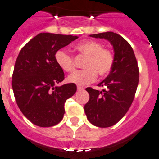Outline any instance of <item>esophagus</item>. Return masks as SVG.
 <instances>
[{"instance_id": "34e87169", "label": "esophagus", "mask_w": 159, "mask_h": 159, "mask_svg": "<svg viewBox=\"0 0 159 159\" xmlns=\"http://www.w3.org/2000/svg\"><path fill=\"white\" fill-rule=\"evenodd\" d=\"M83 86H77V90H78V91H82V90H83Z\"/></svg>"}]
</instances>
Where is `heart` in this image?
Listing matches in <instances>:
<instances>
[{"instance_id": "obj_1", "label": "heart", "mask_w": 159, "mask_h": 159, "mask_svg": "<svg viewBox=\"0 0 159 159\" xmlns=\"http://www.w3.org/2000/svg\"><path fill=\"white\" fill-rule=\"evenodd\" d=\"M74 49L82 56L84 69L76 71L68 77V82L77 85H86L95 81L97 74L105 77L112 70L114 64V55L112 50L103 47V44L98 41L87 40L77 43ZM55 63L66 73L73 72L75 64L73 55L64 49H59L55 54Z\"/></svg>"}]
</instances>
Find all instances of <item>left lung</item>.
Listing matches in <instances>:
<instances>
[{
	"label": "left lung",
	"instance_id": "1",
	"mask_svg": "<svg viewBox=\"0 0 159 159\" xmlns=\"http://www.w3.org/2000/svg\"><path fill=\"white\" fill-rule=\"evenodd\" d=\"M90 37L108 40L114 50L113 68L109 75L98 84L105 89L100 91L91 87L86 88L90 99L84 106L91 124L109 127L124 117L133 102L139 82L137 60L131 45L117 33L106 32Z\"/></svg>",
	"mask_w": 159,
	"mask_h": 159
}]
</instances>
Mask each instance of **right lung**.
I'll list each match as a JSON object with an SVG mask.
<instances>
[{"instance_id": "obj_1", "label": "right lung", "mask_w": 159, "mask_h": 159, "mask_svg": "<svg viewBox=\"0 0 159 159\" xmlns=\"http://www.w3.org/2000/svg\"><path fill=\"white\" fill-rule=\"evenodd\" d=\"M77 38L72 35L39 33L21 49L12 75L15 100L33 124L49 127L58 124L65 113L64 104L77 91L74 83L56 86L64 81V71L55 54Z\"/></svg>"}]
</instances>
